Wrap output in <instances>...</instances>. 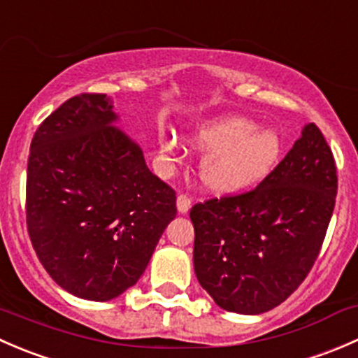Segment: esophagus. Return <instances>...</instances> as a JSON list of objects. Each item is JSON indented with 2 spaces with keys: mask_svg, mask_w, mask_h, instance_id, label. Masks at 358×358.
Masks as SVG:
<instances>
[{
  "mask_svg": "<svg viewBox=\"0 0 358 358\" xmlns=\"http://www.w3.org/2000/svg\"><path fill=\"white\" fill-rule=\"evenodd\" d=\"M192 206V199H190L187 194H180L178 199H176V208H178L180 213H187Z\"/></svg>",
  "mask_w": 358,
  "mask_h": 358,
  "instance_id": "esophagus-1",
  "label": "esophagus"
}]
</instances>
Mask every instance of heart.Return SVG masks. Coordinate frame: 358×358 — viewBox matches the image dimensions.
Wrapping results in <instances>:
<instances>
[{"label":"heart","instance_id":"heart-1","mask_svg":"<svg viewBox=\"0 0 358 358\" xmlns=\"http://www.w3.org/2000/svg\"><path fill=\"white\" fill-rule=\"evenodd\" d=\"M194 145L209 152L201 162V180L209 190L227 194L248 189L265 178L279 161L282 142L273 129L239 115L220 117L201 126ZM164 152H176L180 143L171 136L162 138Z\"/></svg>","mask_w":358,"mask_h":358}]
</instances>
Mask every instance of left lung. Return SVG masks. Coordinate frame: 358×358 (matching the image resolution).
I'll use <instances>...</instances> for the list:
<instances>
[{
  "label": "left lung",
  "mask_w": 358,
  "mask_h": 358,
  "mask_svg": "<svg viewBox=\"0 0 358 358\" xmlns=\"http://www.w3.org/2000/svg\"><path fill=\"white\" fill-rule=\"evenodd\" d=\"M338 175L313 122L255 189L197 202L194 270L227 312L275 308L312 270L334 211Z\"/></svg>",
  "instance_id": "8db88e82"
}]
</instances>
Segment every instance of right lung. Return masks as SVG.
<instances>
[{"label": "right lung", "mask_w": 358, "mask_h": 358, "mask_svg": "<svg viewBox=\"0 0 358 358\" xmlns=\"http://www.w3.org/2000/svg\"><path fill=\"white\" fill-rule=\"evenodd\" d=\"M115 117L103 93L72 96L36 129L27 161L32 248L60 287L92 301L135 286L176 216V192Z\"/></svg>", "instance_id": "obj_1"}]
</instances>
